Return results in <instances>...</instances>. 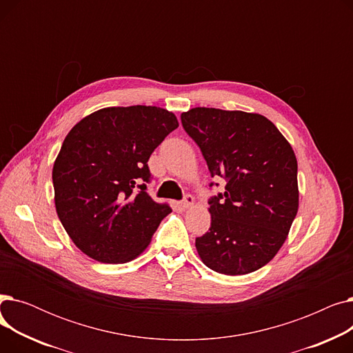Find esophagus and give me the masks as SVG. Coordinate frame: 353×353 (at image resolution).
<instances>
[{
    "label": "esophagus",
    "instance_id": "obj_1",
    "mask_svg": "<svg viewBox=\"0 0 353 353\" xmlns=\"http://www.w3.org/2000/svg\"><path fill=\"white\" fill-rule=\"evenodd\" d=\"M193 203H194V199H193V196H190V194H186V196H184L183 201H181V208H183L184 210H188V209H190V208L193 206Z\"/></svg>",
    "mask_w": 353,
    "mask_h": 353
}]
</instances>
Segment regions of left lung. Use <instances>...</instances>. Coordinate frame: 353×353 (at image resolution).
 <instances>
[{
    "label": "left lung",
    "mask_w": 353,
    "mask_h": 353,
    "mask_svg": "<svg viewBox=\"0 0 353 353\" xmlns=\"http://www.w3.org/2000/svg\"><path fill=\"white\" fill-rule=\"evenodd\" d=\"M212 177L225 193L210 200V229L196 239L209 269L248 274L269 263L288 239L299 209L298 161L290 143L265 116L194 107L181 113Z\"/></svg>",
    "instance_id": "left-lung-1"
}]
</instances>
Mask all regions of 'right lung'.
Masks as SVG:
<instances>
[{
    "label": "right lung",
    "mask_w": 353,
    "mask_h": 353,
    "mask_svg": "<svg viewBox=\"0 0 353 353\" xmlns=\"http://www.w3.org/2000/svg\"><path fill=\"white\" fill-rule=\"evenodd\" d=\"M179 127L156 105L105 107L74 125L52 165L54 203L67 234L101 263H127L172 212L145 192L147 161Z\"/></svg>",
    "instance_id": "obj_1"
}]
</instances>
